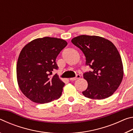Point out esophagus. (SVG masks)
<instances>
[{"label":"esophagus","instance_id":"1","mask_svg":"<svg viewBox=\"0 0 133 133\" xmlns=\"http://www.w3.org/2000/svg\"><path fill=\"white\" fill-rule=\"evenodd\" d=\"M80 78V75H77L75 77H72V78H70V81H75L76 80L78 79V78Z\"/></svg>","mask_w":133,"mask_h":133}]
</instances>
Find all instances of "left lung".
<instances>
[{
	"mask_svg": "<svg viewBox=\"0 0 133 133\" xmlns=\"http://www.w3.org/2000/svg\"><path fill=\"white\" fill-rule=\"evenodd\" d=\"M71 42L83 51L85 64L91 69L83 74L88 83L83 95L98 100L111 96L120 85L124 75L122 60L116 47L110 40L97 36H78Z\"/></svg>",
	"mask_w": 133,
	"mask_h": 133,
	"instance_id": "left-lung-1",
	"label": "left lung"
}]
</instances>
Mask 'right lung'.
<instances>
[{"mask_svg":"<svg viewBox=\"0 0 133 133\" xmlns=\"http://www.w3.org/2000/svg\"><path fill=\"white\" fill-rule=\"evenodd\" d=\"M66 41L44 37L29 42L22 49L16 66L18 85L32 102L44 104L59 98L64 83L56 75V57L67 46Z\"/></svg>","mask_w":133,"mask_h":133,"instance_id":"add662e5","label":"right lung"}]
</instances>
